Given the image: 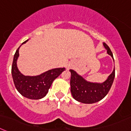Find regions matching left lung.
Returning a JSON list of instances; mask_svg holds the SVG:
<instances>
[{
  "label": "left lung",
  "instance_id": "obj_1",
  "mask_svg": "<svg viewBox=\"0 0 131 131\" xmlns=\"http://www.w3.org/2000/svg\"><path fill=\"white\" fill-rule=\"evenodd\" d=\"M104 47L107 50L108 54L113 58L111 50L106 43ZM71 77V91L73 98L78 102L84 104H93L102 100L108 94L115 77V70L108 77L107 80L102 83L88 82L79 75L75 71L70 69Z\"/></svg>",
  "mask_w": 131,
  "mask_h": 131
}]
</instances>
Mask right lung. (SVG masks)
<instances>
[{"label":"right lung","instance_id":"1","mask_svg":"<svg viewBox=\"0 0 131 131\" xmlns=\"http://www.w3.org/2000/svg\"><path fill=\"white\" fill-rule=\"evenodd\" d=\"M27 40L24 41L25 43ZM22 43V44H23ZM16 50L13 61L11 73L16 89L23 96L32 100H39L47 94L53 81L63 72L64 68L49 70L38 76H25L20 73L17 67L19 49Z\"/></svg>","mask_w":131,"mask_h":131}]
</instances>
